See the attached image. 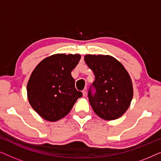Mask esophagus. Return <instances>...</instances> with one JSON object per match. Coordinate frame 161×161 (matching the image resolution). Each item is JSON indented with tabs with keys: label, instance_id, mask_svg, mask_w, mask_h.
<instances>
[{
	"label": "esophagus",
	"instance_id": "34e87169",
	"mask_svg": "<svg viewBox=\"0 0 161 161\" xmlns=\"http://www.w3.org/2000/svg\"><path fill=\"white\" fill-rule=\"evenodd\" d=\"M82 93H83V96L86 95V93H87V89H86V88H85V89L83 90Z\"/></svg>",
	"mask_w": 161,
	"mask_h": 161
}]
</instances>
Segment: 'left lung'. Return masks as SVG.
I'll use <instances>...</instances> for the list:
<instances>
[{"mask_svg": "<svg viewBox=\"0 0 161 161\" xmlns=\"http://www.w3.org/2000/svg\"><path fill=\"white\" fill-rule=\"evenodd\" d=\"M84 60L95 76L88 93L94 111L105 120L121 117L128 109L133 96L128 72L111 56L86 55ZM92 87L96 90L94 93Z\"/></svg>", "mask_w": 161, "mask_h": 161, "instance_id": "1", "label": "left lung"}]
</instances>
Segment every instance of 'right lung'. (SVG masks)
I'll use <instances>...</instances> for the list:
<instances>
[{"label":"right lung","mask_w":161,"mask_h":161,"mask_svg":"<svg viewBox=\"0 0 161 161\" xmlns=\"http://www.w3.org/2000/svg\"><path fill=\"white\" fill-rule=\"evenodd\" d=\"M80 59L79 54L53 55L43 59L31 75L27 85L28 101L44 119L56 122L64 117L82 97L71 75Z\"/></svg>","instance_id":"obj_1"}]
</instances>
